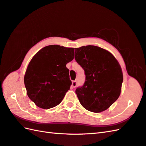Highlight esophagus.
<instances>
[{
	"label": "esophagus",
	"mask_w": 146,
	"mask_h": 146,
	"mask_svg": "<svg viewBox=\"0 0 146 146\" xmlns=\"http://www.w3.org/2000/svg\"><path fill=\"white\" fill-rule=\"evenodd\" d=\"M72 86H73V88H75L76 86V85H77V83H76V81H72Z\"/></svg>",
	"instance_id": "esophagus-1"
}]
</instances>
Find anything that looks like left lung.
Returning a JSON list of instances; mask_svg holds the SVG:
<instances>
[{
	"label": "left lung",
	"instance_id": "1",
	"mask_svg": "<svg viewBox=\"0 0 146 146\" xmlns=\"http://www.w3.org/2000/svg\"><path fill=\"white\" fill-rule=\"evenodd\" d=\"M74 50V58L86 75L83 86L75 91L79 101L93 113L106 110L121 94L123 74L119 62L113 54L97 46H83Z\"/></svg>",
	"mask_w": 146,
	"mask_h": 146
}]
</instances>
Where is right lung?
Here are the masks:
<instances>
[{"mask_svg":"<svg viewBox=\"0 0 146 146\" xmlns=\"http://www.w3.org/2000/svg\"><path fill=\"white\" fill-rule=\"evenodd\" d=\"M74 48L48 45L30 60L24 75L27 94L37 106L50 109L58 105L72 81L66 65L74 58Z\"/></svg>","mask_w":146,"mask_h":146,"instance_id":"add662e5","label":"right lung"}]
</instances>
